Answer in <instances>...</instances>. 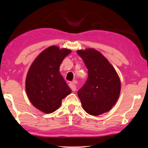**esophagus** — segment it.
Instances as JSON below:
<instances>
[{
  "mask_svg": "<svg viewBox=\"0 0 148 148\" xmlns=\"http://www.w3.org/2000/svg\"><path fill=\"white\" fill-rule=\"evenodd\" d=\"M74 82H71V83L69 84V86L71 87V89L73 91H75L76 90V85L74 84Z\"/></svg>",
  "mask_w": 148,
  "mask_h": 148,
  "instance_id": "1",
  "label": "esophagus"
}]
</instances>
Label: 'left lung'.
I'll return each instance as SVG.
<instances>
[{"label": "left lung", "instance_id": "1", "mask_svg": "<svg viewBox=\"0 0 148 148\" xmlns=\"http://www.w3.org/2000/svg\"><path fill=\"white\" fill-rule=\"evenodd\" d=\"M88 70L86 83L77 91L82 107L91 116L108 112L116 103L121 82L113 66L101 52L93 48L77 51Z\"/></svg>", "mask_w": 148, "mask_h": 148}]
</instances>
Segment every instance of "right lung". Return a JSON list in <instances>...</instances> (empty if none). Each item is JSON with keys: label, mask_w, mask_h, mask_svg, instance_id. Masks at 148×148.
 <instances>
[{"label": "right lung", "mask_w": 148, "mask_h": 148, "mask_svg": "<svg viewBox=\"0 0 148 148\" xmlns=\"http://www.w3.org/2000/svg\"><path fill=\"white\" fill-rule=\"evenodd\" d=\"M71 53V49L49 46L34 59L27 72V97L35 108L45 114L58 109L62 100L72 91L59 72L61 62Z\"/></svg>", "instance_id": "1"}]
</instances>
